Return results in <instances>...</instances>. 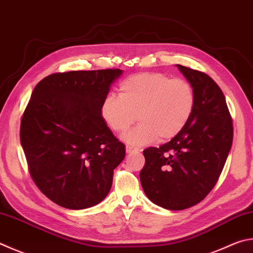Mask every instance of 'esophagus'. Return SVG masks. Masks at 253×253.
<instances>
[{
    "label": "esophagus",
    "instance_id": "obj_1",
    "mask_svg": "<svg viewBox=\"0 0 253 253\" xmlns=\"http://www.w3.org/2000/svg\"><path fill=\"white\" fill-rule=\"evenodd\" d=\"M139 149L134 148V147H130V146H127L126 147V151L127 154H134V153H138Z\"/></svg>",
    "mask_w": 253,
    "mask_h": 253
}]
</instances>
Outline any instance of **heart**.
<instances>
[{
  "instance_id": "1",
  "label": "heart",
  "mask_w": 253,
  "mask_h": 253,
  "mask_svg": "<svg viewBox=\"0 0 253 253\" xmlns=\"http://www.w3.org/2000/svg\"><path fill=\"white\" fill-rule=\"evenodd\" d=\"M195 106L196 94L189 82L171 80L162 73H139L121 83L119 95L105 96L100 114L117 134H125L138 118L140 124L128 132L125 141L139 147L180 134Z\"/></svg>"
}]
</instances>
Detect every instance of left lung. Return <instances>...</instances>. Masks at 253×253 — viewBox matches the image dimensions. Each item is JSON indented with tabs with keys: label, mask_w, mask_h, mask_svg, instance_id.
<instances>
[{
	"label": "left lung",
	"mask_w": 253,
	"mask_h": 253,
	"mask_svg": "<svg viewBox=\"0 0 253 253\" xmlns=\"http://www.w3.org/2000/svg\"><path fill=\"white\" fill-rule=\"evenodd\" d=\"M196 94V106L180 134L144 150L140 182L154 204L183 210L199 204L212 190L231 149L232 118L222 90L210 76L177 65Z\"/></svg>",
	"instance_id": "1"
}]
</instances>
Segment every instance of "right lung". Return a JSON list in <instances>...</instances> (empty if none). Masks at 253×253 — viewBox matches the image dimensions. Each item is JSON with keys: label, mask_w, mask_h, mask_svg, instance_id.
Here are the masks:
<instances>
[{"label": "right lung", "mask_w": 253, "mask_h": 253, "mask_svg": "<svg viewBox=\"0 0 253 253\" xmlns=\"http://www.w3.org/2000/svg\"><path fill=\"white\" fill-rule=\"evenodd\" d=\"M118 68L54 73L35 86L21 119L20 139L32 179L58 206L79 210L111 190L125 145L100 114Z\"/></svg>", "instance_id": "right-lung-1"}]
</instances>
